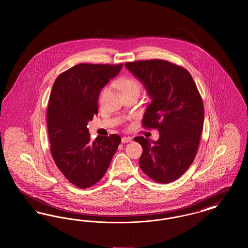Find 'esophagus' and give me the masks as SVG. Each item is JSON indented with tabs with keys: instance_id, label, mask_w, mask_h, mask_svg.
<instances>
[{
	"instance_id": "1",
	"label": "esophagus",
	"mask_w": 248,
	"mask_h": 248,
	"mask_svg": "<svg viewBox=\"0 0 248 248\" xmlns=\"http://www.w3.org/2000/svg\"><path fill=\"white\" fill-rule=\"evenodd\" d=\"M132 141V139L129 137H124L122 138V143H128V142Z\"/></svg>"
}]
</instances>
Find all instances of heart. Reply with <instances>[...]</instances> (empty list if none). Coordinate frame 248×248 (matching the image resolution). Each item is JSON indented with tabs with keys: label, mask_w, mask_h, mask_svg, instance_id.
I'll list each match as a JSON object with an SVG mask.
<instances>
[{
	"label": "heart",
	"mask_w": 248,
	"mask_h": 248,
	"mask_svg": "<svg viewBox=\"0 0 248 248\" xmlns=\"http://www.w3.org/2000/svg\"><path fill=\"white\" fill-rule=\"evenodd\" d=\"M116 85L122 94H128V93L140 94L141 90L140 82L135 77H131V76H123L119 78L116 81Z\"/></svg>",
	"instance_id": "1"
}]
</instances>
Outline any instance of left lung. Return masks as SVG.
I'll return each mask as SVG.
<instances>
[{
	"instance_id": "obj_1",
	"label": "left lung",
	"mask_w": 248,
	"mask_h": 248,
	"mask_svg": "<svg viewBox=\"0 0 248 248\" xmlns=\"http://www.w3.org/2000/svg\"><path fill=\"white\" fill-rule=\"evenodd\" d=\"M125 67L153 99L142 126L160 132L157 141L134 139L143 150L140 166L157 183L173 182L189 169L197 154L204 117L202 96L189 71L168 60H138L126 62Z\"/></svg>"
}]
</instances>
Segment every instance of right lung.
I'll use <instances>...</instances> for the list:
<instances>
[{
  "label": "right lung",
  "mask_w": 248,
  "mask_h": 248,
  "mask_svg": "<svg viewBox=\"0 0 248 248\" xmlns=\"http://www.w3.org/2000/svg\"><path fill=\"white\" fill-rule=\"evenodd\" d=\"M121 64L81 63L60 73L48 101L50 153L60 172L74 186H94L106 173L121 142L119 135L91 141L87 124L98 113L101 89L116 76Z\"/></svg>",
  "instance_id": "add662e5"
}]
</instances>
